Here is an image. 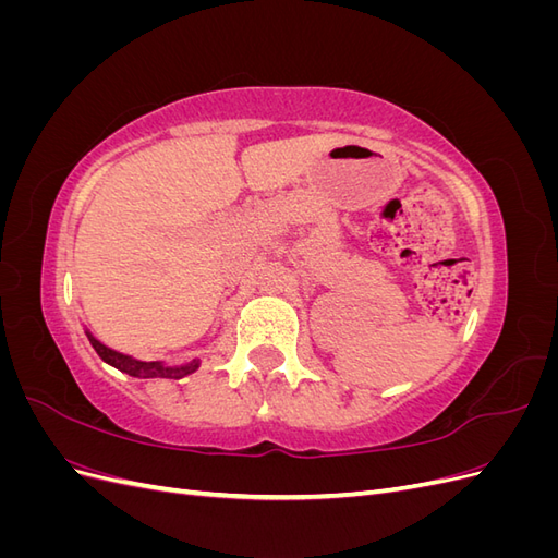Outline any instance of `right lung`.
Listing matches in <instances>:
<instances>
[{
  "mask_svg": "<svg viewBox=\"0 0 558 558\" xmlns=\"http://www.w3.org/2000/svg\"><path fill=\"white\" fill-rule=\"evenodd\" d=\"M88 340H90L93 349L99 353V359L107 361L113 367H118L121 373H128L130 377H137V379H156V377L181 379L183 375H191L193 369H197V365H199V363H191V365H181V367H167V365H160V363L134 361V359L125 356V353H118V351L105 347L102 342H97L90 332H88Z\"/></svg>",
  "mask_w": 558,
  "mask_h": 558,
  "instance_id": "1",
  "label": "right lung"
}]
</instances>
